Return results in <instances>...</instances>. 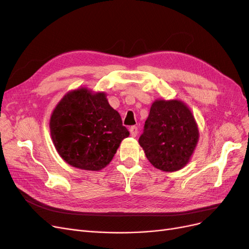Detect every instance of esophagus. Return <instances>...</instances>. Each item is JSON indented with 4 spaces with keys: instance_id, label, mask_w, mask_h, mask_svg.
Masks as SVG:
<instances>
[{
    "instance_id": "34e87169",
    "label": "esophagus",
    "mask_w": 249,
    "mask_h": 249,
    "mask_svg": "<svg viewBox=\"0 0 249 249\" xmlns=\"http://www.w3.org/2000/svg\"><path fill=\"white\" fill-rule=\"evenodd\" d=\"M130 133H131V136L132 137H136L137 134H138V127L135 126V125L131 126L130 127Z\"/></svg>"
}]
</instances>
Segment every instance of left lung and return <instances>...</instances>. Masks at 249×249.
<instances>
[{
    "label": "left lung",
    "instance_id": "8db88e82",
    "mask_svg": "<svg viewBox=\"0 0 249 249\" xmlns=\"http://www.w3.org/2000/svg\"><path fill=\"white\" fill-rule=\"evenodd\" d=\"M198 139L197 124L184 102L156 100L139 144L154 167L173 172L189 163Z\"/></svg>",
    "mask_w": 249,
    "mask_h": 249
}]
</instances>
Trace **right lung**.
I'll use <instances>...</instances> for the list:
<instances>
[{"label": "right lung", "mask_w": 249, "mask_h": 249, "mask_svg": "<svg viewBox=\"0 0 249 249\" xmlns=\"http://www.w3.org/2000/svg\"><path fill=\"white\" fill-rule=\"evenodd\" d=\"M50 131L56 150L67 164L91 171L106 167L120 142L130 135L106 93L86 87L67 92L57 104Z\"/></svg>", "instance_id": "1"}]
</instances>
